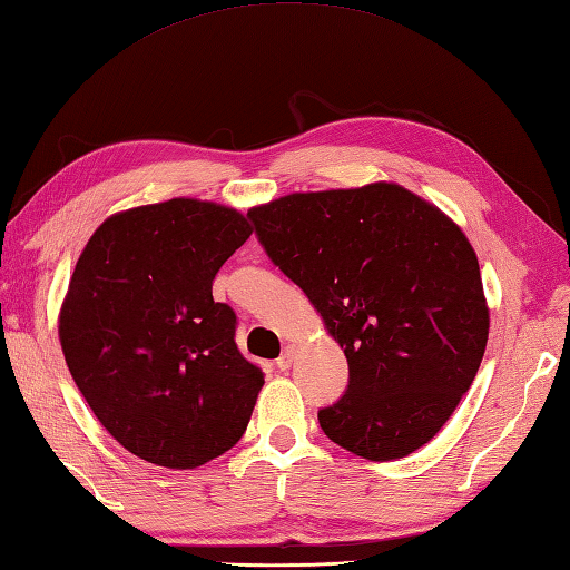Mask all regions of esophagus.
<instances>
[{"mask_svg":"<svg viewBox=\"0 0 570 570\" xmlns=\"http://www.w3.org/2000/svg\"><path fill=\"white\" fill-rule=\"evenodd\" d=\"M293 361H295V346H285V351H283V356L275 361V365L281 371H287L289 365H293Z\"/></svg>","mask_w":570,"mask_h":570,"instance_id":"34e87169","label":"esophagus"}]
</instances>
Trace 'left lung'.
Instances as JSON below:
<instances>
[{"instance_id":"1","label":"left lung","mask_w":570,"mask_h":570,"mask_svg":"<svg viewBox=\"0 0 570 570\" xmlns=\"http://www.w3.org/2000/svg\"><path fill=\"white\" fill-rule=\"evenodd\" d=\"M248 217L346 353L348 387L320 410L324 434L368 461L432 441L471 387L490 328L461 226L395 183L285 195Z\"/></svg>"}]
</instances>
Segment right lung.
<instances>
[{"mask_svg":"<svg viewBox=\"0 0 570 570\" xmlns=\"http://www.w3.org/2000/svg\"><path fill=\"white\" fill-rule=\"evenodd\" d=\"M253 234L189 197L111 214L75 265L58 334L75 385L134 456L197 468L244 436L263 371L238 351L212 281Z\"/></svg>","mask_w":570,"mask_h":570,"instance_id":"add662e5","label":"right lung"}]
</instances>
